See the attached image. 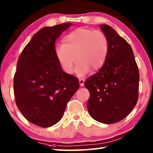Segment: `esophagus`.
<instances>
[{
  "instance_id": "1",
  "label": "esophagus",
  "mask_w": 153,
  "mask_h": 153,
  "mask_svg": "<svg viewBox=\"0 0 153 153\" xmlns=\"http://www.w3.org/2000/svg\"><path fill=\"white\" fill-rule=\"evenodd\" d=\"M79 86H84V80L82 79H79Z\"/></svg>"
}]
</instances>
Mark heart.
Wrapping results in <instances>:
<instances>
[{
  "label": "heart",
  "instance_id": "obj_1",
  "mask_svg": "<svg viewBox=\"0 0 153 153\" xmlns=\"http://www.w3.org/2000/svg\"><path fill=\"white\" fill-rule=\"evenodd\" d=\"M63 45L55 49V55L62 69L66 73L76 72L83 77L88 73L97 71L105 63L108 53V40L100 30L79 27L67 34Z\"/></svg>",
  "mask_w": 153,
  "mask_h": 153
}]
</instances>
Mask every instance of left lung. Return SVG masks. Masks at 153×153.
I'll list each match as a JSON object with an SVG mask.
<instances>
[{
  "label": "left lung",
  "instance_id": "obj_1",
  "mask_svg": "<svg viewBox=\"0 0 153 153\" xmlns=\"http://www.w3.org/2000/svg\"><path fill=\"white\" fill-rule=\"evenodd\" d=\"M100 27L108 40L107 58L84 86L90 92V115L100 123L111 124L123 120L135 107L140 76L130 45L109 25Z\"/></svg>",
  "mask_w": 153,
  "mask_h": 153
}]
</instances>
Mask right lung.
<instances>
[{
  "label": "right lung",
  "instance_id": "obj_1",
  "mask_svg": "<svg viewBox=\"0 0 153 153\" xmlns=\"http://www.w3.org/2000/svg\"><path fill=\"white\" fill-rule=\"evenodd\" d=\"M71 26V23H65L42 28L17 61L13 84L17 107L27 121L42 128L61 120L79 88L78 79L63 71L55 55V42Z\"/></svg>",
  "mask_w": 153,
  "mask_h": 153
}]
</instances>
